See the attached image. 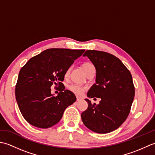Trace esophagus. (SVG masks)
I'll return each instance as SVG.
<instances>
[{"instance_id": "esophagus-1", "label": "esophagus", "mask_w": 155, "mask_h": 155, "mask_svg": "<svg viewBox=\"0 0 155 155\" xmlns=\"http://www.w3.org/2000/svg\"><path fill=\"white\" fill-rule=\"evenodd\" d=\"M81 100H82V98H81V97H77V101H81Z\"/></svg>"}]
</instances>
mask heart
I'll return each instance as SVG.
<instances>
[{
    "instance_id": "1",
    "label": "heart",
    "mask_w": 155,
    "mask_h": 155,
    "mask_svg": "<svg viewBox=\"0 0 155 155\" xmlns=\"http://www.w3.org/2000/svg\"><path fill=\"white\" fill-rule=\"evenodd\" d=\"M92 67H94V66L91 63H89V62H86V63L83 64V68L84 69L85 73H86L88 69H89L90 68H92ZM70 71H71V67H68L64 72L65 77H68L69 74H70ZM68 89H69V91H71L72 93H74V94L77 95V96H81V95L84 93L85 90H86V88H85L84 87L81 86V85H79V84H72L68 87Z\"/></svg>"
}]
</instances>
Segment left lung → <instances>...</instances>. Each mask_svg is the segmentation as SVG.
Returning <instances> with one entry per match:
<instances>
[{"label": "left lung", "mask_w": 155, "mask_h": 155, "mask_svg": "<svg viewBox=\"0 0 155 155\" xmlns=\"http://www.w3.org/2000/svg\"><path fill=\"white\" fill-rule=\"evenodd\" d=\"M88 57L96 68V83L87 97L101 98L98 104L88 103L81 114L84 124L97 133L104 134L117 129L127 119L134 97L132 75L119 58L106 52L88 50Z\"/></svg>", "instance_id": "8db88e82"}]
</instances>
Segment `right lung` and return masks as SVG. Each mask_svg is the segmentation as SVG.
<instances>
[{
  "label": "right lung",
  "mask_w": 155,
  "mask_h": 155,
  "mask_svg": "<svg viewBox=\"0 0 155 155\" xmlns=\"http://www.w3.org/2000/svg\"><path fill=\"white\" fill-rule=\"evenodd\" d=\"M84 50L49 48L32 57L19 72L15 96L20 111L29 124L41 128L58 123L64 110L77 100L62 82L64 72ZM60 87L54 97L50 87Z\"/></svg>",
  "instance_id": "1"
}]
</instances>
